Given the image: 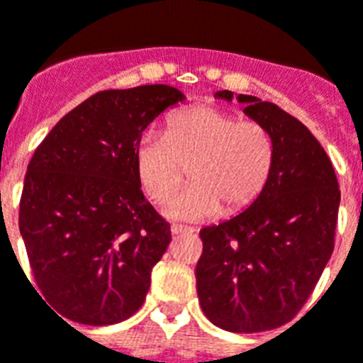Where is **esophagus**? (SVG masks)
Segmentation results:
<instances>
[{"label":"esophagus","instance_id":"34e87169","mask_svg":"<svg viewBox=\"0 0 363 363\" xmlns=\"http://www.w3.org/2000/svg\"><path fill=\"white\" fill-rule=\"evenodd\" d=\"M170 232L174 233V235H178V233H193L194 228L184 226V224H172V226H170Z\"/></svg>","mask_w":363,"mask_h":363}]
</instances>
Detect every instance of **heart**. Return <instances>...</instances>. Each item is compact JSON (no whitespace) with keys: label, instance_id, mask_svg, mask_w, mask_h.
Returning <instances> with one entry per match:
<instances>
[{"label":"heart","instance_id":"b5f03b06","mask_svg":"<svg viewBox=\"0 0 363 363\" xmlns=\"http://www.w3.org/2000/svg\"><path fill=\"white\" fill-rule=\"evenodd\" d=\"M274 163V143L265 125L230 111L194 106L169 116L164 135L145 133L135 148L140 185L157 203L184 184L193 185L167 208L178 220H203L220 211L239 213L263 193Z\"/></svg>","mask_w":363,"mask_h":363}]
</instances>
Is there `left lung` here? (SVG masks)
Returning a JSON list of instances; mask_svg holds the SVG:
<instances>
[{"label": "left lung", "mask_w": 363, "mask_h": 363, "mask_svg": "<svg viewBox=\"0 0 363 363\" xmlns=\"http://www.w3.org/2000/svg\"><path fill=\"white\" fill-rule=\"evenodd\" d=\"M215 98L232 101L233 92ZM245 115L267 128L274 163L242 213L200 230L196 291L203 315L228 332H265L301 311L334 250L340 185L306 125L271 101L239 94Z\"/></svg>", "instance_id": "8db88e82"}]
</instances>
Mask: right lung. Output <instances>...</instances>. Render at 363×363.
<instances>
[{
    "label": "right lung",
    "mask_w": 363,
    "mask_h": 363,
    "mask_svg": "<svg viewBox=\"0 0 363 363\" xmlns=\"http://www.w3.org/2000/svg\"><path fill=\"white\" fill-rule=\"evenodd\" d=\"M184 100L169 85L96 92L35 150L18 223L37 295L55 315L106 326L143 306L172 235L140 191L135 148L155 116Z\"/></svg>",
    "instance_id": "right-lung-1"
}]
</instances>
